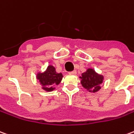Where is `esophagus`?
Listing matches in <instances>:
<instances>
[{
	"instance_id": "34e87169",
	"label": "esophagus",
	"mask_w": 134,
	"mask_h": 134,
	"mask_svg": "<svg viewBox=\"0 0 134 134\" xmlns=\"http://www.w3.org/2000/svg\"><path fill=\"white\" fill-rule=\"evenodd\" d=\"M69 74H70V75H75L77 74V72L75 71V70H74V71L70 72H69Z\"/></svg>"
}]
</instances>
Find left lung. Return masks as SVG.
Wrapping results in <instances>:
<instances>
[{"label": "left lung", "instance_id": "1", "mask_svg": "<svg viewBox=\"0 0 134 134\" xmlns=\"http://www.w3.org/2000/svg\"><path fill=\"white\" fill-rule=\"evenodd\" d=\"M80 78L83 88L91 93H96L99 91L104 80L102 75L97 73L92 68H88L86 72L81 74Z\"/></svg>", "mask_w": 134, "mask_h": 134}]
</instances>
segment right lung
<instances>
[{
    "label": "right lung",
    "instance_id": "1",
    "mask_svg": "<svg viewBox=\"0 0 134 134\" xmlns=\"http://www.w3.org/2000/svg\"><path fill=\"white\" fill-rule=\"evenodd\" d=\"M63 75L62 73H57L56 69L52 65H48L44 72H38L36 75V78L42 86V89L46 91L51 92L59 85L62 80Z\"/></svg>",
    "mask_w": 134,
    "mask_h": 134
}]
</instances>
